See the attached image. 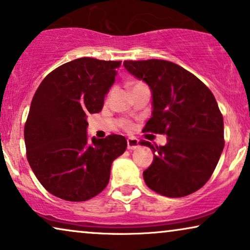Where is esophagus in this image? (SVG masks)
I'll return each instance as SVG.
<instances>
[{
  "mask_svg": "<svg viewBox=\"0 0 250 250\" xmlns=\"http://www.w3.org/2000/svg\"><path fill=\"white\" fill-rule=\"evenodd\" d=\"M140 146V142L138 139L135 138H128L127 139V149L128 150H135Z\"/></svg>",
  "mask_w": 250,
  "mask_h": 250,
  "instance_id": "esophagus-1",
  "label": "esophagus"
}]
</instances>
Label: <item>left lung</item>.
Instances as JSON below:
<instances>
[{
	"mask_svg": "<svg viewBox=\"0 0 250 250\" xmlns=\"http://www.w3.org/2000/svg\"><path fill=\"white\" fill-rule=\"evenodd\" d=\"M125 69L151 91V118L145 132L167 135L165 146L140 142L152 150L143 172L150 189L184 197L209 180L224 148V123L209 88L193 74L166 60L124 61Z\"/></svg>",
	"mask_w": 250,
	"mask_h": 250,
	"instance_id": "1",
	"label": "left lung"
}]
</instances>
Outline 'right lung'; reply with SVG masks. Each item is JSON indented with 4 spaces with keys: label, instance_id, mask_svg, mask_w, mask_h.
Segmentation results:
<instances>
[{
    "label": "right lung",
    "instance_id": "1",
    "mask_svg": "<svg viewBox=\"0 0 250 250\" xmlns=\"http://www.w3.org/2000/svg\"><path fill=\"white\" fill-rule=\"evenodd\" d=\"M121 61L80 58L58 67L34 94L25 125L27 159L40 183L60 199L85 201L101 192L123 135L88 139L87 115L100 112Z\"/></svg>",
    "mask_w": 250,
    "mask_h": 250
}]
</instances>
